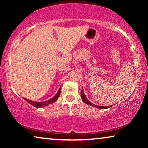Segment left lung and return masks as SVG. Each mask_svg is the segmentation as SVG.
<instances>
[{"label":"left lung","mask_w":148,"mask_h":148,"mask_svg":"<svg viewBox=\"0 0 148 148\" xmlns=\"http://www.w3.org/2000/svg\"><path fill=\"white\" fill-rule=\"evenodd\" d=\"M81 96H82V100L84 101V102L86 103V104H88V105H90V106H92L93 107H96V108H100V109H106V108H110L111 106H112V105L111 106H97V105L93 104L91 102H90L88 100V98L86 97V95L84 94V90H83V88H82V90L81 91Z\"/></svg>","instance_id":"left-lung-1"}]
</instances>
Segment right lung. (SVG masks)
I'll return each mask as SVG.
<instances>
[{
  "instance_id": "1",
  "label": "right lung",
  "mask_w": 148,
  "mask_h": 148,
  "mask_svg": "<svg viewBox=\"0 0 148 148\" xmlns=\"http://www.w3.org/2000/svg\"><path fill=\"white\" fill-rule=\"evenodd\" d=\"M60 93V88H59V90H58L57 94H56L55 96H54V97H52V98H50V100H46V101H44V102H34V101L27 100V99H25V98H24V99H25V100L27 101V102H29L30 104H32V106H35V107H36V108H42V107L47 106L48 105H49L50 104H52V103L56 102V101L58 100V97H59Z\"/></svg>"
}]
</instances>
